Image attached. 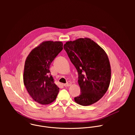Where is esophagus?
I'll return each instance as SVG.
<instances>
[{
  "label": "esophagus",
  "mask_w": 135,
  "mask_h": 135,
  "mask_svg": "<svg viewBox=\"0 0 135 135\" xmlns=\"http://www.w3.org/2000/svg\"><path fill=\"white\" fill-rule=\"evenodd\" d=\"M71 85V82L70 81H69V82H68L67 83H66V84H64V85L65 87L69 86H70Z\"/></svg>",
  "instance_id": "obj_1"
}]
</instances>
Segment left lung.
Listing matches in <instances>:
<instances>
[{"label":"left lung","mask_w":135,"mask_h":135,"mask_svg":"<svg viewBox=\"0 0 135 135\" xmlns=\"http://www.w3.org/2000/svg\"><path fill=\"white\" fill-rule=\"evenodd\" d=\"M64 48L78 72L81 93L74 98L75 102L82 106L98 102L107 91L110 81L111 69L106 53L88 38L67 42Z\"/></svg>","instance_id":"left-lung-1"}]
</instances>
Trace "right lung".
<instances>
[{
  "instance_id": "add662e5",
  "label": "right lung",
  "mask_w": 135,
  "mask_h": 135,
  "mask_svg": "<svg viewBox=\"0 0 135 135\" xmlns=\"http://www.w3.org/2000/svg\"><path fill=\"white\" fill-rule=\"evenodd\" d=\"M62 49L61 42L45 41L33 49L27 57L23 83L30 97L40 104L53 102L59 93V88L50 74V66Z\"/></svg>"
}]
</instances>
